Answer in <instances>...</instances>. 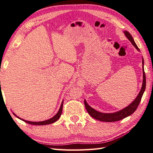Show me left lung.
<instances>
[{
  "mask_svg": "<svg viewBox=\"0 0 153 153\" xmlns=\"http://www.w3.org/2000/svg\"><path fill=\"white\" fill-rule=\"evenodd\" d=\"M125 36H126L129 41H131L132 45L134 46V47L137 48L138 51H140L139 48H138L137 45L135 43L133 38L131 35V34L128 33V31H125L124 32ZM143 85L142 88H141L140 91L139 92V94L137 97L136 99H135L133 102L131 104H130L128 106H126L125 108L122 109L118 112H113V113H102V112H100L96 110H94V108L91 107L90 106L88 105V103L86 102V100H85V108L87 111L88 113L91 115V116L94 118V119H97L98 120H100V121H103V122H115V121H119L120 120H122L125 118L127 117L128 116L131 115L133 112L137 110V108L139 106V103L142 99V97L143 95L144 92L145 91L146 88V76H145V71H144V60L143 59Z\"/></svg>",
  "mask_w": 153,
  "mask_h": 153,
  "instance_id": "left-lung-1",
  "label": "left lung"
}]
</instances>
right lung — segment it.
Returning <instances> with one entry per match:
<instances>
[{"label":"right lung","mask_w":153,"mask_h":153,"mask_svg":"<svg viewBox=\"0 0 153 153\" xmlns=\"http://www.w3.org/2000/svg\"><path fill=\"white\" fill-rule=\"evenodd\" d=\"M62 106H63V101L62 102L61 105H60V107L59 108V111H58V112L56 114L55 116H54L53 118H51V119L47 120H45V121H41V122H31V121H28V120H23L21 118L18 117L19 119H21L23 121H25V123H28V124H30V125H49V124H52L54 122H56L57 120L59 119V118L60 117V115L62 114ZM14 115L16 116L15 114H14Z\"/></svg>","instance_id":"1"}]
</instances>
